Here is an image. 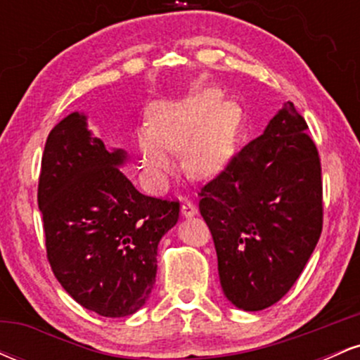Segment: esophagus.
Segmentation results:
<instances>
[{"label": "esophagus", "mask_w": 360, "mask_h": 360, "mask_svg": "<svg viewBox=\"0 0 360 360\" xmlns=\"http://www.w3.org/2000/svg\"><path fill=\"white\" fill-rule=\"evenodd\" d=\"M181 213H183V217L189 218V217H194V214L198 213L196 206H194L191 201H184L183 205H181Z\"/></svg>", "instance_id": "1"}]
</instances>
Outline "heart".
Masks as SVG:
<instances>
[{
    "mask_svg": "<svg viewBox=\"0 0 360 360\" xmlns=\"http://www.w3.org/2000/svg\"><path fill=\"white\" fill-rule=\"evenodd\" d=\"M240 128V110L214 91H201L148 110V127L135 131L134 143L152 179L172 169L169 152H182L184 166L198 177L217 176L229 164Z\"/></svg>",
    "mask_w": 360,
    "mask_h": 360,
    "instance_id": "heart-1",
    "label": "heart"
}]
</instances>
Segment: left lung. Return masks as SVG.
Masks as SVG:
<instances>
[{
  "label": "left lung",
  "instance_id": "1",
  "mask_svg": "<svg viewBox=\"0 0 360 360\" xmlns=\"http://www.w3.org/2000/svg\"><path fill=\"white\" fill-rule=\"evenodd\" d=\"M307 130L288 101L200 191L223 292L245 311L286 295L321 235V164Z\"/></svg>",
  "mask_w": 360,
  "mask_h": 360
}]
</instances>
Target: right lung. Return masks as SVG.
<instances>
[{
    "mask_svg": "<svg viewBox=\"0 0 360 360\" xmlns=\"http://www.w3.org/2000/svg\"><path fill=\"white\" fill-rule=\"evenodd\" d=\"M110 152L71 113L45 142L39 201L53 274L81 307L101 316L134 315L157 274V245L179 218V201L139 193Z\"/></svg>",
    "mask_w": 360,
    "mask_h": 360,
    "instance_id": "obj_1",
    "label": "right lung"
}]
</instances>
